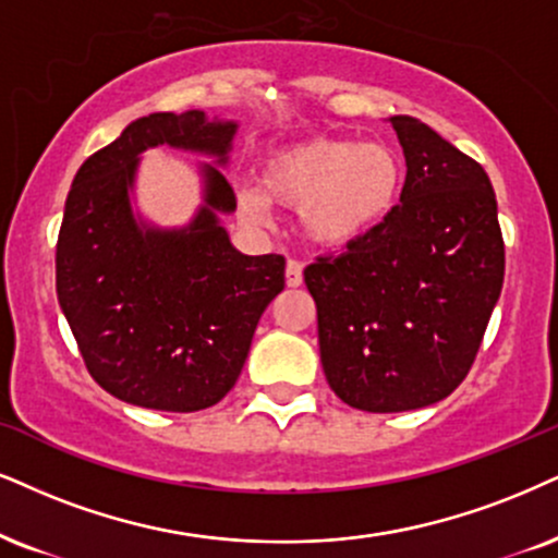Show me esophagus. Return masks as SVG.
Wrapping results in <instances>:
<instances>
[{
  "instance_id": "obj_1",
  "label": "esophagus",
  "mask_w": 558,
  "mask_h": 558,
  "mask_svg": "<svg viewBox=\"0 0 558 558\" xmlns=\"http://www.w3.org/2000/svg\"><path fill=\"white\" fill-rule=\"evenodd\" d=\"M302 284V264L290 258L287 260V287H300Z\"/></svg>"
}]
</instances>
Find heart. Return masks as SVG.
Wrapping results in <instances>:
<instances>
[{"mask_svg":"<svg viewBox=\"0 0 558 558\" xmlns=\"http://www.w3.org/2000/svg\"><path fill=\"white\" fill-rule=\"evenodd\" d=\"M258 191L240 194L253 222L266 219V202L300 209L305 235L320 247H347L367 238L396 209L403 160L390 144L313 136L287 144L260 165Z\"/></svg>","mask_w":558,"mask_h":558,"instance_id":"1","label":"heart"}]
</instances>
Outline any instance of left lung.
I'll return each instance as SVG.
<instances>
[{
  "label": "left lung",
  "mask_w": 558,
  "mask_h": 558,
  "mask_svg": "<svg viewBox=\"0 0 558 558\" xmlns=\"http://www.w3.org/2000/svg\"><path fill=\"white\" fill-rule=\"evenodd\" d=\"M401 204L367 238L305 268L331 390L369 414L424 409L469 375L505 281L486 170L411 116Z\"/></svg>",
  "instance_id": "obj_1"
}]
</instances>
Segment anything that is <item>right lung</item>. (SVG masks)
Returning <instances> with one entry per match:
<instances>
[{
  "label": "right lung",
  "instance_id": "add662e5",
  "mask_svg": "<svg viewBox=\"0 0 558 558\" xmlns=\"http://www.w3.org/2000/svg\"><path fill=\"white\" fill-rule=\"evenodd\" d=\"M238 123L204 111L153 113L89 155L74 175L57 243V294L87 373L155 411L209 409L243 369L260 315L284 290V256H243L217 222L235 191L206 165V206L185 230H142L129 189L157 144L227 162Z\"/></svg>",
  "mask_w": 558,
  "mask_h": 558
}]
</instances>
